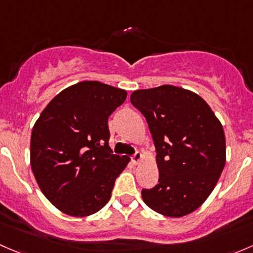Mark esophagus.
I'll list each match as a JSON object with an SVG mask.
<instances>
[{
    "instance_id": "esophagus-1",
    "label": "esophagus",
    "mask_w": 253,
    "mask_h": 253,
    "mask_svg": "<svg viewBox=\"0 0 253 253\" xmlns=\"http://www.w3.org/2000/svg\"><path fill=\"white\" fill-rule=\"evenodd\" d=\"M141 160H142L141 152H135L134 155L131 156V161H132V163H135V165H137V163H139Z\"/></svg>"
}]
</instances>
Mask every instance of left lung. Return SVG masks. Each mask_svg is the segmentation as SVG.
Listing matches in <instances>:
<instances>
[{
	"instance_id": "1",
	"label": "left lung",
	"mask_w": 253,
	"mask_h": 253,
	"mask_svg": "<svg viewBox=\"0 0 253 253\" xmlns=\"http://www.w3.org/2000/svg\"><path fill=\"white\" fill-rule=\"evenodd\" d=\"M130 101L147 121L160 171L158 184L142 189V200L167 217L194 212L225 166L222 124L204 98L173 85L136 90Z\"/></svg>"
}]
</instances>
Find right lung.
I'll return each instance as SVG.
<instances>
[{
	"label": "right lung",
	"instance_id": "1",
	"mask_svg": "<svg viewBox=\"0 0 253 253\" xmlns=\"http://www.w3.org/2000/svg\"><path fill=\"white\" fill-rule=\"evenodd\" d=\"M126 98L122 88L80 82L61 91L36 121L31 169L42 194L66 214L91 215L111 199L130 158L112 152L108 117Z\"/></svg>",
	"mask_w": 253,
	"mask_h": 253
}]
</instances>
